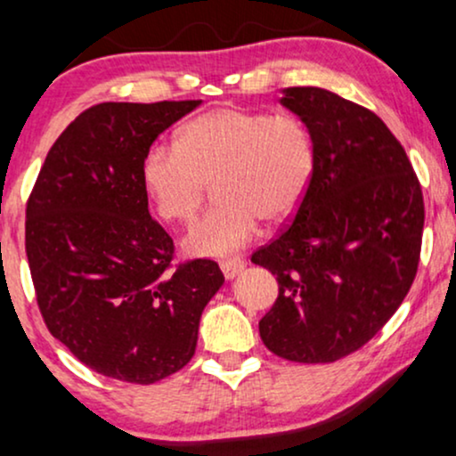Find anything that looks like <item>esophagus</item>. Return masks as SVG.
I'll return each mask as SVG.
<instances>
[{
  "label": "esophagus",
  "instance_id": "esophagus-1",
  "mask_svg": "<svg viewBox=\"0 0 456 456\" xmlns=\"http://www.w3.org/2000/svg\"><path fill=\"white\" fill-rule=\"evenodd\" d=\"M244 267H246V263H244V259H240V256H233V259L221 261V270H223L224 278H227V281H232V278L238 276V273H242Z\"/></svg>",
  "mask_w": 456,
  "mask_h": 456
}]
</instances>
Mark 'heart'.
Returning <instances> with one entry per match:
<instances>
[{"label":"heart","mask_w":456,"mask_h":456,"mask_svg":"<svg viewBox=\"0 0 456 456\" xmlns=\"http://www.w3.org/2000/svg\"><path fill=\"white\" fill-rule=\"evenodd\" d=\"M316 172V144L293 114L214 108L186 120L175 144H155L142 163L146 193L167 223H189L210 183L218 200L184 235L186 250L221 256L240 250L259 223L297 212Z\"/></svg>","instance_id":"obj_1"}]
</instances>
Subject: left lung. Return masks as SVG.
I'll list each match as a JSON object with an SVG mask.
<instances>
[{
	"mask_svg": "<svg viewBox=\"0 0 456 456\" xmlns=\"http://www.w3.org/2000/svg\"><path fill=\"white\" fill-rule=\"evenodd\" d=\"M308 125L316 172L293 221L252 252L278 281L263 344L295 363H333L387 325L419 270L425 204L403 146L371 110L318 86L284 89Z\"/></svg>",
	"mask_w": 456,
	"mask_h": 456,
	"instance_id": "obj_1",
	"label": "left lung"
}]
</instances>
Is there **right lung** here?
I'll list each match as a JSON object with an SVG mask.
<instances>
[{
    "label": "right lung",
    "instance_id": "add662e5",
    "mask_svg": "<svg viewBox=\"0 0 456 456\" xmlns=\"http://www.w3.org/2000/svg\"><path fill=\"white\" fill-rule=\"evenodd\" d=\"M201 100L97 103L59 135L27 200L25 252L37 308L80 363L152 385L195 354L200 318L223 287L218 263L174 265L148 212L142 163Z\"/></svg>",
    "mask_w": 456,
    "mask_h": 456
}]
</instances>
